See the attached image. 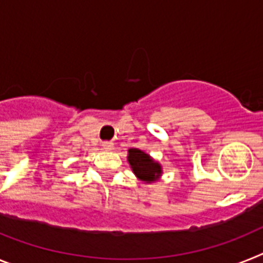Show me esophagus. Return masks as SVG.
I'll list each match as a JSON object with an SVG mask.
<instances>
[{"mask_svg": "<svg viewBox=\"0 0 263 263\" xmlns=\"http://www.w3.org/2000/svg\"><path fill=\"white\" fill-rule=\"evenodd\" d=\"M102 147L106 151H112L114 149V143L112 141H103L102 143Z\"/></svg>", "mask_w": 263, "mask_h": 263, "instance_id": "obj_1", "label": "esophagus"}]
</instances>
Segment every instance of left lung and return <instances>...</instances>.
Returning <instances> with one entry per match:
<instances>
[{"label": "left lung", "instance_id": "1", "mask_svg": "<svg viewBox=\"0 0 263 263\" xmlns=\"http://www.w3.org/2000/svg\"><path fill=\"white\" fill-rule=\"evenodd\" d=\"M127 160H128V164L134 175L145 184H152V182L160 180V177L163 176L161 164L157 160H155L149 154L139 149V148L128 149Z\"/></svg>", "mask_w": 263, "mask_h": 263}]
</instances>
